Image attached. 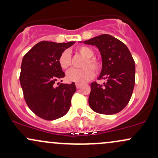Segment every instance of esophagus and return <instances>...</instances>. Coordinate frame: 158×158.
<instances>
[{
    "label": "esophagus",
    "mask_w": 158,
    "mask_h": 158,
    "mask_svg": "<svg viewBox=\"0 0 158 158\" xmlns=\"http://www.w3.org/2000/svg\"><path fill=\"white\" fill-rule=\"evenodd\" d=\"M76 86H77V88H78V89H79V88H81V84H79V83H77V84H76Z\"/></svg>",
    "instance_id": "34e87169"
}]
</instances>
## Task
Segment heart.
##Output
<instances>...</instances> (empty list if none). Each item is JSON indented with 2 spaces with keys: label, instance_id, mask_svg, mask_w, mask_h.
<instances>
[{
  "label": "heart",
  "instance_id": "1",
  "mask_svg": "<svg viewBox=\"0 0 158 158\" xmlns=\"http://www.w3.org/2000/svg\"><path fill=\"white\" fill-rule=\"evenodd\" d=\"M76 51L79 52L83 57L86 58L83 63V69L78 70L73 69L67 74V79L68 81L76 83H85L90 80L94 76L95 72H99L102 68V63L97 59L93 57L94 52L91 48L87 46H81L77 48ZM59 64L63 70H68L72 64L71 56L68 50H65L59 58Z\"/></svg>",
  "mask_w": 158,
  "mask_h": 158
}]
</instances>
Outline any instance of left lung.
Segmentation results:
<instances>
[{"label":"left lung","instance_id":"left-lung-1","mask_svg":"<svg viewBox=\"0 0 158 158\" xmlns=\"http://www.w3.org/2000/svg\"><path fill=\"white\" fill-rule=\"evenodd\" d=\"M84 44L95 45L100 51L102 68L98 79L103 85L90 84L88 103L95 112L106 115L119 113L131 99L135 84V62L126 45L114 36L102 34Z\"/></svg>","mask_w":158,"mask_h":158}]
</instances>
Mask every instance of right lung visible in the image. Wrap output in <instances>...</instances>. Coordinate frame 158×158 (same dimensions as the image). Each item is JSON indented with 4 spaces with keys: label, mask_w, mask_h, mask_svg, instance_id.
<instances>
[{
    "label": "right lung",
    "mask_w": 158,
    "mask_h": 158,
    "mask_svg": "<svg viewBox=\"0 0 158 158\" xmlns=\"http://www.w3.org/2000/svg\"><path fill=\"white\" fill-rule=\"evenodd\" d=\"M74 43L42 41L23 56L19 77L23 98L30 109L40 118L59 119L70 109L77 90L75 83H57V87L55 83L62 81L65 77L59 66V56Z\"/></svg>",
    "instance_id": "1"
}]
</instances>
